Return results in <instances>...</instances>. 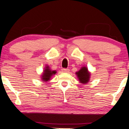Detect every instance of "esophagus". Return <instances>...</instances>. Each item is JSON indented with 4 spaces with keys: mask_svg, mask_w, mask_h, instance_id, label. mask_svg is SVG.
Masks as SVG:
<instances>
[{
    "mask_svg": "<svg viewBox=\"0 0 129 129\" xmlns=\"http://www.w3.org/2000/svg\"><path fill=\"white\" fill-rule=\"evenodd\" d=\"M62 71L63 73H68L70 71V70L69 69H67V68H63L62 70Z\"/></svg>",
    "mask_w": 129,
    "mask_h": 129,
    "instance_id": "34e87169",
    "label": "esophagus"
}]
</instances>
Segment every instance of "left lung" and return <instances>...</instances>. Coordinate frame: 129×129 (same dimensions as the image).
I'll return each instance as SVG.
<instances>
[{
    "label": "left lung",
    "mask_w": 129,
    "mask_h": 129,
    "mask_svg": "<svg viewBox=\"0 0 129 129\" xmlns=\"http://www.w3.org/2000/svg\"><path fill=\"white\" fill-rule=\"evenodd\" d=\"M76 74L77 76L79 82L81 84H87L90 80L91 74L88 70L87 67L85 66L81 67L79 71H77Z\"/></svg>",
    "instance_id": "8db88e82"
}]
</instances>
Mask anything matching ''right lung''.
Wrapping results in <instances>:
<instances>
[{
    "label": "right lung",
    "mask_w": 129,
    "mask_h": 129,
    "mask_svg": "<svg viewBox=\"0 0 129 129\" xmlns=\"http://www.w3.org/2000/svg\"><path fill=\"white\" fill-rule=\"evenodd\" d=\"M56 73V70H52L50 68L49 66H46V67L44 68L43 73L40 76V79L42 81L47 82L50 80L52 77Z\"/></svg>",
    "instance_id": "1"
}]
</instances>
